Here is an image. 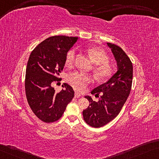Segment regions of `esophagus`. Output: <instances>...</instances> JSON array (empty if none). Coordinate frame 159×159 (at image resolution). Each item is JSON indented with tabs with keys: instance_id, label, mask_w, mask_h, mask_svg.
Here are the masks:
<instances>
[{
	"instance_id": "esophagus-1",
	"label": "esophagus",
	"mask_w": 159,
	"mask_h": 159,
	"mask_svg": "<svg viewBox=\"0 0 159 159\" xmlns=\"http://www.w3.org/2000/svg\"><path fill=\"white\" fill-rule=\"evenodd\" d=\"M82 96V94H80V93H79V92H75V97H81Z\"/></svg>"
}]
</instances>
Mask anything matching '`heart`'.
Masks as SVG:
<instances>
[{"label": "heart", "instance_id": "b5f03b06", "mask_svg": "<svg viewBox=\"0 0 159 159\" xmlns=\"http://www.w3.org/2000/svg\"><path fill=\"white\" fill-rule=\"evenodd\" d=\"M87 53L94 63L93 70L94 74L99 80H107L114 73V67L109 62V57L107 52L102 49L91 47L87 48ZM76 57V51L74 48L70 49L65 57L66 65L72 67L74 65ZM67 81L72 87L82 92L86 89L88 84L92 81L91 75L80 72L70 73L67 77Z\"/></svg>", "mask_w": 159, "mask_h": 159}]
</instances>
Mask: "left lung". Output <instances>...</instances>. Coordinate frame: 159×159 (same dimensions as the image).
<instances>
[{
  "instance_id": "left-lung-1",
  "label": "left lung",
  "mask_w": 159,
  "mask_h": 159,
  "mask_svg": "<svg viewBox=\"0 0 159 159\" xmlns=\"http://www.w3.org/2000/svg\"><path fill=\"white\" fill-rule=\"evenodd\" d=\"M111 49L117 62L118 71L108 82L92 90L91 93L99 101H93L86 96L90 104L83 111V118L87 124L94 128L102 127L118 115L127 99L131 89L133 65L129 57L122 49L114 44L107 43Z\"/></svg>"
}]
</instances>
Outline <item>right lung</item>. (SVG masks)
I'll list each match as a JSON object with an SVG mask.
<instances>
[{"label": "right lung", "instance_id": "add662e5", "mask_svg": "<svg viewBox=\"0 0 159 159\" xmlns=\"http://www.w3.org/2000/svg\"><path fill=\"white\" fill-rule=\"evenodd\" d=\"M77 37L55 35L46 39L32 51L28 61L25 80L26 98L36 116L46 123L62 117L75 95L72 87L64 83L60 92L52 87L60 78L67 53Z\"/></svg>", "mask_w": 159, "mask_h": 159}]
</instances>
